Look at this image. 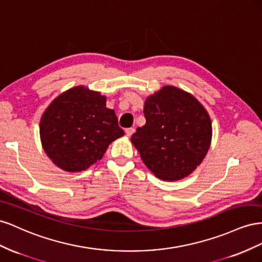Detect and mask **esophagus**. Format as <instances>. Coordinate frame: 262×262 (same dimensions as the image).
Masks as SVG:
<instances>
[{"label": "esophagus", "mask_w": 262, "mask_h": 262, "mask_svg": "<svg viewBox=\"0 0 262 262\" xmlns=\"http://www.w3.org/2000/svg\"><path fill=\"white\" fill-rule=\"evenodd\" d=\"M125 133H126V135L128 136V137H130L134 133H135V128H133V127H130V128H126V130H125Z\"/></svg>", "instance_id": "esophagus-1"}]
</instances>
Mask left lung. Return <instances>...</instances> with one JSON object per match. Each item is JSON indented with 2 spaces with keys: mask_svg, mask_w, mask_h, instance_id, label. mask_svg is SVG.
I'll use <instances>...</instances> for the list:
<instances>
[{
  "mask_svg": "<svg viewBox=\"0 0 262 262\" xmlns=\"http://www.w3.org/2000/svg\"><path fill=\"white\" fill-rule=\"evenodd\" d=\"M146 124L130 138L140 158L163 181L191 174L203 161L212 141V122L194 96L164 85L145 101Z\"/></svg>",
  "mask_w": 262,
  "mask_h": 262,
  "instance_id": "left-lung-1",
  "label": "left lung"
}]
</instances>
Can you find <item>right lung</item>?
<instances>
[{
	"instance_id": "obj_1",
	"label": "right lung",
	"mask_w": 262,
	"mask_h": 262,
	"mask_svg": "<svg viewBox=\"0 0 262 262\" xmlns=\"http://www.w3.org/2000/svg\"><path fill=\"white\" fill-rule=\"evenodd\" d=\"M45 152L57 167L80 172L101 160L108 145L124 136L106 96L78 85L67 90L45 110L39 124Z\"/></svg>"
}]
</instances>
